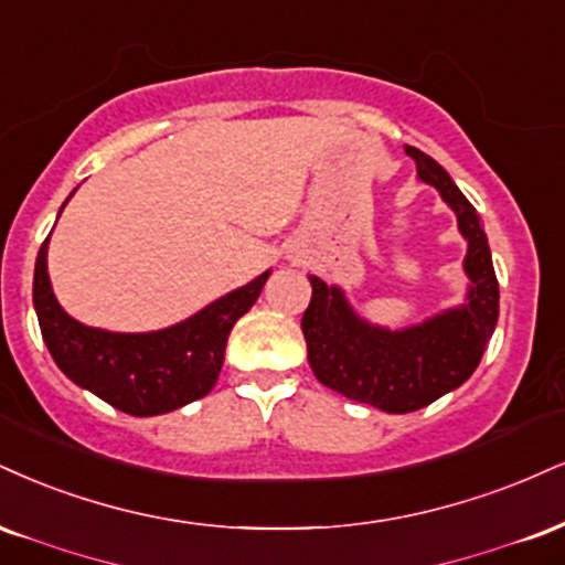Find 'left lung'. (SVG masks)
Returning <instances> with one entry per match:
<instances>
[{
  "mask_svg": "<svg viewBox=\"0 0 565 565\" xmlns=\"http://www.w3.org/2000/svg\"><path fill=\"white\" fill-rule=\"evenodd\" d=\"M405 152L416 160L418 179L437 186L458 215L460 234L468 239V302L420 326L390 331L360 321L342 289L310 276L312 297L302 316L318 382L386 413L418 411L463 384L477 371L500 316L498 276L477 207L429 154L416 147H405Z\"/></svg>",
  "mask_w": 565,
  "mask_h": 565,
  "instance_id": "left-lung-1",
  "label": "left lung"
}]
</instances>
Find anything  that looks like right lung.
I'll list each match as a JSON object with an SVG mask.
<instances>
[{"mask_svg":"<svg viewBox=\"0 0 565 565\" xmlns=\"http://www.w3.org/2000/svg\"><path fill=\"white\" fill-rule=\"evenodd\" d=\"M46 236L33 270V305L50 355L71 382L128 416H160L205 397L217 382L231 329L253 308L268 274L152 334H113L60 308L46 274Z\"/></svg>","mask_w":565,"mask_h":565,"instance_id":"1","label":"right lung"}]
</instances>
